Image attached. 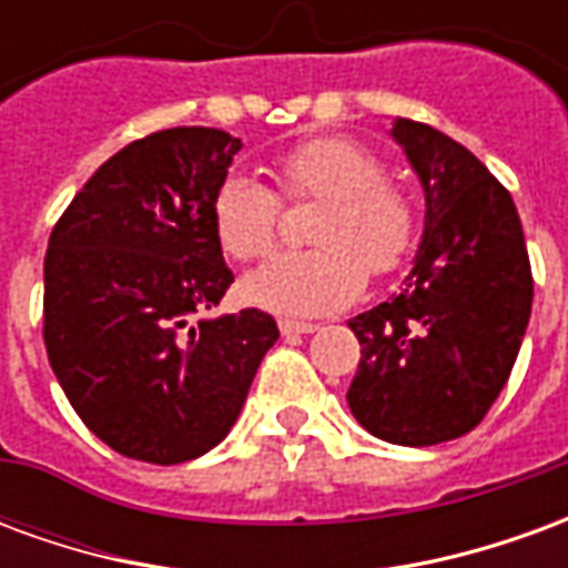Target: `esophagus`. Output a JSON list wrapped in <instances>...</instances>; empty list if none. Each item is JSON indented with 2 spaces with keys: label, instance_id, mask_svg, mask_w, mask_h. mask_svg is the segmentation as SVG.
<instances>
[{
  "label": "esophagus",
  "instance_id": "34e87169",
  "mask_svg": "<svg viewBox=\"0 0 568 568\" xmlns=\"http://www.w3.org/2000/svg\"><path fill=\"white\" fill-rule=\"evenodd\" d=\"M280 332H283L285 337H292V334H310V332H316V325H313V322L280 320Z\"/></svg>",
  "mask_w": 568,
  "mask_h": 568
}]
</instances>
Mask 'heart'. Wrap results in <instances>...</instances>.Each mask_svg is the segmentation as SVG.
Masks as SVG:
<instances>
[{
	"mask_svg": "<svg viewBox=\"0 0 568 568\" xmlns=\"http://www.w3.org/2000/svg\"><path fill=\"white\" fill-rule=\"evenodd\" d=\"M273 179L288 203L322 200L310 222L316 248L271 261L252 273L248 297L267 310L320 316L353 304L365 276L386 280L417 243V206L386 179V163L346 136H313L273 158ZM283 203L252 175H227L212 194V231L234 261L271 258Z\"/></svg>",
	"mask_w": 568,
	"mask_h": 568,
	"instance_id": "heart-1",
	"label": "heart"
}]
</instances>
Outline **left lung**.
I'll use <instances>...</instances> for the list:
<instances>
[{
	"label": "left lung",
	"mask_w": 568,
	"mask_h": 568,
	"mask_svg": "<svg viewBox=\"0 0 568 568\" xmlns=\"http://www.w3.org/2000/svg\"><path fill=\"white\" fill-rule=\"evenodd\" d=\"M426 191L407 288L349 322L362 358L346 393L371 435L432 447L471 432L511 377L532 310V267L508 187L440 130L402 118Z\"/></svg>",
	"instance_id": "8db88e82"
}]
</instances>
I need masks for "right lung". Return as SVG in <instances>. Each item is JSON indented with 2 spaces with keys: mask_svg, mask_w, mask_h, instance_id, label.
Returning <instances> with one entry per match:
<instances>
[{
  "mask_svg": "<svg viewBox=\"0 0 568 568\" xmlns=\"http://www.w3.org/2000/svg\"><path fill=\"white\" fill-rule=\"evenodd\" d=\"M240 140L173 128L130 142L57 219L44 349L81 423L128 459H197L231 432L280 328L261 310L200 320L234 283L212 194Z\"/></svg>",
  "mask_w": 568,
  "mask_h": 568,
  "instance_id": "add662e5",
  "label": "right lung"
}]
</instances>
